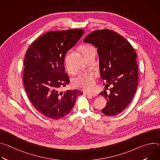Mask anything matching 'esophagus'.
<instances>
[{"label":"esophagus","mask_w":160,"mask_h":160,"mask_svg":"<svg viewBox=\"0 0 160 160\" xmlns=\"http://www.w3.org/2000/svg\"><path fill=\"white\" fill-rule=\"evenodd\" d=\"M83 94H84L85 95H87V96H93V97H95V96H98V94L96 93V92H83Z\"/></svg>","instance_id":"esophagus-1"}]
</instances>
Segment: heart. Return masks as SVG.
<instances>
[{
  "label": "heart",
  "instance_id": "b5f03b06",
  "mask_svg": "<svg viewBox=\"0 0 160 160\" xmlns=\"http://www.w3.org/2000/svg\"><path fill=\"white\" fill-rule=\"evenodd\" d=\"M80 51L83 58L93 52H96L95 49L90 45H83L80 48ZM73 84L75 87L83 90H90L94 86V75L92 73H90L79 74L74 78Z\"/></svg>",
  "mask_w": 160,
  "mask_h": 160
}]
</instances>
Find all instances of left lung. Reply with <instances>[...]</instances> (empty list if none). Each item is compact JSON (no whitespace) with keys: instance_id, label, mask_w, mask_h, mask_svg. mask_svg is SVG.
<instances>
[{"instance_id":"1","label":"left lung","mask_w":160,"mask_h":160,"mask_svg":"<svg viewBox=\"0 0 160 160\" xmlns=\"http://www.w3.org/2000/svg\"><path fill=\"white\" fill-rule=\"evenodd\" d=\"M83 42L98 49L101 77L106 80V85H112L109 93L106 90L99 93L107 100L101 111L107 116H116L129 105L137 91V54L125 38L108 29L93 31Z\"/></svg>"}]
</instances>
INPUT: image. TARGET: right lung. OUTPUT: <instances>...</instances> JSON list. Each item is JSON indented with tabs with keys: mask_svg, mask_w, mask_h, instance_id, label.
<instances>
[{
	"mask_svg": "<svg viewBox=\"0 0 160 160\" xmlns=\"http://www.w3.org/2000/svg\"><path fill=\"white\" fill-rule=\"evenodd\" d=\"M82 29L49 32L36 40L27 51L23 84L33 107L45 117L58 120L75 105L78 90L59 91L70 83L64 66L66 52L83 35Z\"/></svg>",
	"mask_w": 160,
	"mask_h": 160,
	"instance_id": "add662e5",
	"label": "right lung"
}]
</instances>
